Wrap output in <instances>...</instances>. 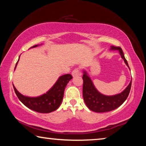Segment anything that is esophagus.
<instances>
[{
	"label": "esophagus",
	"instance_id": "obj_1",
	"mask_svg": "<svg viewBox=\"0 0 146 146\" xmlns=\"http://www.w3.org/2000/svg\"><path fill=\"white\" fill-rule=\"evenodd\" d=\"M71 75H72V76H78V75H81V72L80 70H79L78 68H75V70H74L72 73H71Z\"/></svg>",
	"mask_w": 146,
	"mask_h": 146
}]
</instances>
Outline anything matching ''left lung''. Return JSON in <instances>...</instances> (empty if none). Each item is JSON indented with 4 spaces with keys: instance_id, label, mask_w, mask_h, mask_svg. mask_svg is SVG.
Here are the masks:
<instances>
[{
    "instance_id": "obj_1",
    "label": "left lung",
    "mask_w": 146,
    "mask_h": 146,
    "mask_svg": "<svg viewBox=\"0 0 146 146\" xmlns=\"http://www.w3.org/2000/svg\"><path fill=\"white\" fill-rule=\"evenodd\" d=\"M110 50L118 51L121 58L123 59L125 64L130 70L121 48L111 46ZM83 98L86 105L90 110L97 113L111 111L120 106L127 99L131 87L132 79L131 80L129 85L121 93L114 95H106L99 92L95 88L87 71L83 70Z\"/></svg>"
}]
</instances>
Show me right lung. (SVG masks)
<instances>
[{"label":"right lung","instance_id":"add662e5","mask_svg":"<svg viewBox=\"0 0 146 146\" xmlns=\"http://www.w3.org/2000/svg\"><path fill=\"white\" fill-rule=\"evenodd\" d=\"M41 45H42V44L35 45L31 47L30 49ZM19 58L16 64L15 70L17 68ZM72 78V76L70 74H66V75L59 76L58 80L56 81L55 84L46 93H44L38 97H28V96L23 95V94L19 93V91L15 87L13 84V86L17 97L27 108L38 113H49L57 110L60 106L63 99L64 90L68 83Z\"/></svg>","mask_w":146,"mask_h":146}]
</instances>
